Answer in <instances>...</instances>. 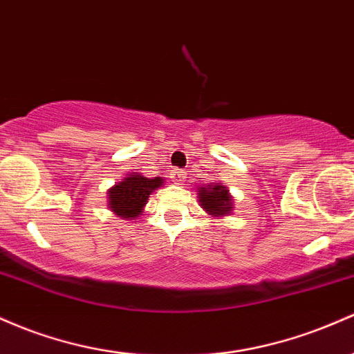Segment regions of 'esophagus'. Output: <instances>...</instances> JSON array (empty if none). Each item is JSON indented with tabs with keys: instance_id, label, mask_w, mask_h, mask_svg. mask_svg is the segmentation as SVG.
I'll return each mask as SVG.
<instances>
[{
	"instance_id": "obj_1",
	"label": "esophagus",
	"mask_w": 354,
	"mask_h": 354,
	"mask_svg": "<svg viewBox=\"0 0 354 354\" xmlns=\"http://www.w3.org/2000/svg\"><path fill=\"white\" fill-rule=\"evenodd\" d=\"M171 178H173V181L176 185H181V183H185V180H186V173L183 169H178V168H174L173 171H171Z\"/></svg>"
}]
</instances>
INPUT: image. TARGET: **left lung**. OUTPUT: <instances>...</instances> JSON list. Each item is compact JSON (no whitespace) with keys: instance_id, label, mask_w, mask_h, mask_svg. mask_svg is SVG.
I'll return each instance as SVG.
<instances>
[{"instance_id":"obj_1","label":"left lung","mask_w":354,"mask_h":354,"mask_svg":"<svg viewBox=\"0 0 354 354\" xmlns=\"http://www.w3.org/2000/svg\"><path fill=\"white\" fill-rule=\"evenodd\" d=\"M198 201L200 207L208 213V215L228 216L234 213V196L230 195V189L225 183H209L208 186H198Z\"/></svg>"}]
</instances>
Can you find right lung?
I'll return each mask as SVG.
<instances>
[{
  "label": "right lung",
  "mask_w": 354,
  "mask_h": 354,
  "mask_svg": "<svg viewBox=\"0 0 354 354\" xmlns=\"http://www.w3.org/2000/svg\"><path fill=\"white\" fill-rule=\"evenodd\" d=\"M165 183L159 176L146 178L141 173H129L107 189V207L122 220L138 218L145 213L147 198Z\"/></svg>",
  "instance_id": "add662e5"
}]
</instances>
